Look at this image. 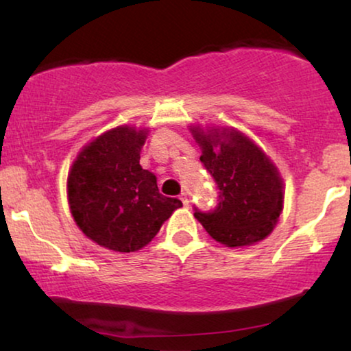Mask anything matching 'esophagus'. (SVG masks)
Instances as JSON below:
<instances>
[{
  "instance_id": "34e87169",
  "label": "esophagus",
  "mask_w": 351,
  "mask_h": 351,
  "mask_svg": "<svg viewBox=\"0 0 351 351\" xmlns=\"http://www.w3.org/2000/svg\"><path fill=\"white\" fill-rule=\"evenodd\" d=\"M180 199H181V202H183V205L184 207H189V199H188V195H186L184 193L180 195Z\"/></svg>"
}]
</instances>
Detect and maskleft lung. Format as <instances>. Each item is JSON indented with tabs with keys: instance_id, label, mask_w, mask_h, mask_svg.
<instances>
[{
	"instance_id": "left-lung-1",
	"label": "left lung",
	"mask_w": 351,
	"mask_h": 351,
	"mask_svg": "<svg viewBox=\"0 0 351 351\" xmlns=\"http://www.w3.org/2000/svg\"><path fill=\"white\" fill-rule=\"evenodd\" d=\"M202 146L200 162L218 189V204L194 217L215 241L228 247L250 245L273 231L282 210V181L258 146L236 130H193Z\"/></svg>"
}]
</instances>
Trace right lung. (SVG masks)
<instances>
[{
	"label": "right lung",
	"instance_id": "right-lung-1",
	"mask_svg": "<svg viewBox=\"0 0 351 351\" xmlns=\"http://www.w3.org/2000/svg\"><path fill=\"white\" fill-rule=\"evenodd\" d=\"M144 130L119 127L88 144L70 170L69 202L78 228L106 249L134 252L149 244L180 199L158 193L156 175L139 165Z\"/></svg>",
	"mask_w": 351,
	"mask_h": 351
}]
</instances>
